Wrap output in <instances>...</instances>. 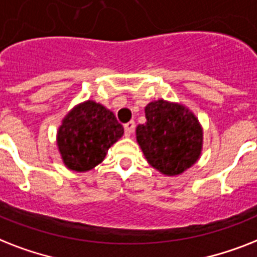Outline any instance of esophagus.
<instances>
[{"label":"esophagus","instance_id":"esophagus-1","mask_svg":"<svg viewBox=\"0 0 257 257\" xmlns=\"http://www.w3.org/2000/svg\"><path fill=\"white\" fill-rule=\"evenodd\" d=\"M133 131H135V122L133 121H129L124 125L125 136H131L133 133Z\"/></svg>","mask_w":257,"mask_h":257}]
</instances>
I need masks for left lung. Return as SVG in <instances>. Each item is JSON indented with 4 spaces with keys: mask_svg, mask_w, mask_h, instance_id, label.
I'll use <instances>...</instances> for the list:
<instances>
[{
    "mask_svg": "<svg viewBox=\"0 0 257 257\" xmlns=\"http://www.w3.org/2000/svg\"><path fill=\"white\" fill-rule=\"evenodd\" d=\"M147 122L136 129L137 143L154 169L178 176L201 156L202 132L197 117L187 108L165 100L145 107Z\"/></svg>",
    "mask_w": 257,
    "mask_h": 257,
    "instance_id": "8db88e82",
    "label": "left lung"
}]
</instances>
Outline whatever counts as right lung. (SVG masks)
Returning a JSON list of instances; mask_svg holds the SVG:
<instances>
[{"label":"right lung","mask_w":257,"mask_h":257,"mask_svg":"<svg viewBox=\"0 0 257 257\" xmlns=\"http://www.w3.org/2000/svg\"><path fill=\"white\" fill-rule=\"evenodd\" d=\"M122 135L124 128L116 116L88 100L64 117L58 131V148L68 169L87 172L103 161L110 145Z\"/></svg>","instance_id":"1"}]
</instances>
